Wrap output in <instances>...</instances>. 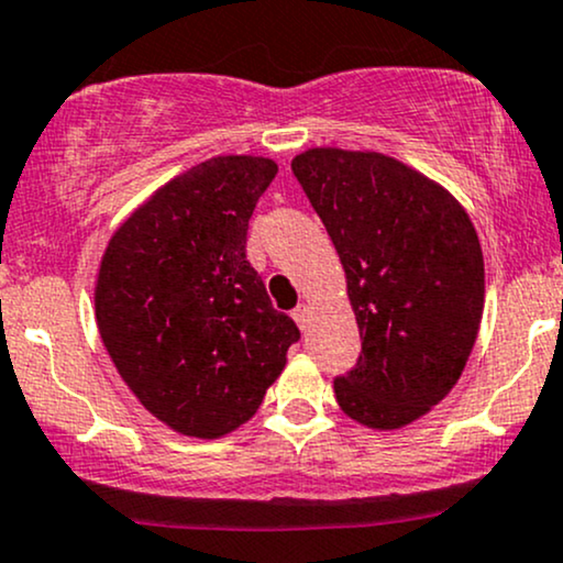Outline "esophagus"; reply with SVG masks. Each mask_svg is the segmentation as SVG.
Segmentation results:
<instances>
[{
    "label": "esophagus",
    "mask_w": 563,
    "mask_h": 563,
    "mask_svg": "<svg viewBox=\"0 0 563 563\" xmlns=\"http://www.w3.org/2000/svg\"><path fill=\"white\" fill-rule=\"evenodd\" d=\"M292 319L297 321V327H300L302 332H306V329H308V306H297L292 310Z\"/></svg>",
    "instance_id": "34e87169"
}]
</instances>
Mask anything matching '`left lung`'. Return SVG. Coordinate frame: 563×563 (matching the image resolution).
<instances>
[{
  "label": "left lung",
  "mask_w": 563,
  "mask_h": 563,
  "mask_svg": "<svg viewBox=\"0 0 563 563\" xmlns=\"http://www.w3.org/2000/svg\"><path fill=\"white\" fill-rule=\"evenodd\" d=\"M292 174L332 236L361 332L336 402L366 427L411 424L451 393L477 340V231L445 189L379 152L308 150Z\"/></svg>",
  "instance_id": "obj_1"
}]
</instances>
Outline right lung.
Returning a JSON list of instances; mask_svg holds the SVG:
<instances>
[{
	"label": "right lung",
	"mask_w": 563,
	"mask_h": 563,
	"mask_svg": "<svg viewBox=\"0 0 563 563\" xmlns=\"http://www.w3.org/2000/svg\"><path fill=\"white\" fill-rule=\"evenodd\" d=\"M268 157L205 161L112 234L95 308L118 374L152 416L213 440L261 408L300 340L247 261V227L276 176Z\"/></svg>",
	"instance_id": "obj_1"
}]
</instances>
